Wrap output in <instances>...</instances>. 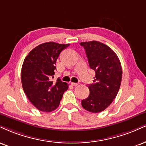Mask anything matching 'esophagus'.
<instances>
[{
	"instance_id": "34e87169",
	"label": "esophagus",
	"mask_w": 146,
	"mask_h": 146,
	"mask_svg": "<svg viewBox=\"0 0 146 146\" xmlns=\"http://www.w3.org/2000/svg\"><path fill=\"white\" fill-rule=\"evenodd\" d=\"M71 85L73 86H76L78 85V83H75V82H71Z\"/></svg>"
}]
</instances>
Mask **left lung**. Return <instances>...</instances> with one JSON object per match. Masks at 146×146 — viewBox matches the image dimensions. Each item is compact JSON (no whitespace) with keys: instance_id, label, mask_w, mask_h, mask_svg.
<instances>
[{"instance_id":"1","label":"left lung","mask_w":146,"mask_h":146,"mask_svg":"<svg viewBox=\"0 0 146 146\" xmlns=\"http://www.w3.org/2000/svg\"><path fill=\"white\" fill-rule=\"evenodd\" d=\"M85 49L89 66L95 71L94 83L88 86L90 94L82 101L84 109L99 113L113 102L120 89L122 70L116 54L99 41L82 42Z\"/></svg>"}]
</instances>
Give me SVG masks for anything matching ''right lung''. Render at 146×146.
<instances>
[{
    "mask_svg": "<svg viewBox=\"0 0 146 146\" xmlns=\"http://www.w3.org/2000/svg\"><path fill=\"white\" fill-rule=\"evenodd\" d=\"M70 44L47 42L35 47L23 62L21 80L26 96L36 109L50 112L59 106L68 84L58 78L52 81L60 52Z\"/></svg>",
    "mask_w": 146,
    "mask_h": 146,
    "instance_id": "obj_1",
    "label": "right lung"
}]
</instances>
